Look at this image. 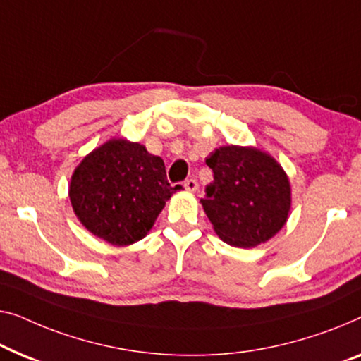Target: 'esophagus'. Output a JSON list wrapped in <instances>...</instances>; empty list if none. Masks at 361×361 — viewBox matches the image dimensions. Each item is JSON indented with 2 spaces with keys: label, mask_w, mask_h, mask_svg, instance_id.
Instances as JSON below:
<instances>
[{
  "label": "esophagus",
  "mask_w": 361,
  "mask_h": 361,
  "mask_svg": "<svg viewBox=\"0 0 361 361\" xmlns=\"http://www.w3.org/2000/svg\"><path fill=\"white\" fill-rule=\"evenodd\" d=\"M184 187H185L187 192H197V189H198V182H197L195 179H187V180L184 182Z\"/></svg>",
  "instance_id": "obj_1"
}]
</instances>
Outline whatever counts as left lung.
<instances>
[{
  "mask_svg": "<svg viewBox=\"0 0 361 361\" xmlns=\"http://www.w3.org/2000/svg\"><path fill=\"white\" fill-rule=\"evenodd\" d=\"M213 182L200 203L219 239L254 247L285 226L291 185L274 156L254 146H219L205 159Z\"/></svg>",
  "mask_w": 361,
  "mask_h": 361,
  "instance_id": "obj_1",
  "label": "left lung"
}]
</instances>
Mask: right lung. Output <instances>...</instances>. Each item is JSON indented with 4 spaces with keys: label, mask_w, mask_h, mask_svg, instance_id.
Returning a JSON list of instances; mask_svg holds the SVG:
<instances>
[{
    "label": "right lung",
    "mask_w": 361,
    "mask_h": 361,
    "mask_svg": "<svg viewBox=\"0 0 361 361\" xmlns=\"http://www.w3.org/2000/svg\"><path fill=\"white\" fill-rule=\"evenodd\" d=\"M174 190L159 156L145 145L112 138L76 166L68 195L82 226L120 247L148 234Z\"/></svg>",
    "instance_id": "1"
}]
</instances>
